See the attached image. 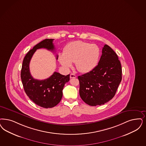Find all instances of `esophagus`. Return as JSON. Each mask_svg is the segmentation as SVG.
<instances>
[{"label":"esophagus","mask_w":146,"mask_h":146,"mask_svg":"<svg viewBox=\"0 0 146 146\" xmlns=\"http://www.w3.org/2000/svg\"><path fill=\"white\" fill-rule=\"evenodd\" d=\"M76 76L75 75V74H70V79H73V78H76Z\"/></svg>","instance_id":"34e87169"}]
</instances>
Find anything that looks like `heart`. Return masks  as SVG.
I'll list each match as a JSON object with an SVG mask.
<instances>
[{
	"label": "heart",
	"instance_id": "1",
	"mask_svg": "<svg viewBox=\"0 0 146 146\" xmlns=\"http://www.w3.org/2000/svg\"><path fill=\"white\" fill-rule=\"evenodd\" d=\"M100 54L98 46L82 41H72L66 46L64 54L59 60L66 68H70L75 62L76 68L81 73H87L96 66Z\"/></svg>",
	"mask_w": 146,
	"mask_h": 146
}]
</instances>
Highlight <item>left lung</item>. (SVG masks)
<instances>
[{"label": "left lung", "instance_id": "obj_1", "mask_svg": "<svg viewBox=\"0 0 146 146\" xmlns=\"http://www.w3.org/2000/svg\"><path fill=\"white\" fill-rule=\"evenodd\" d=\"M78 79L79 94L86 104L96 106L111 100L122 80L120 61L115 52L105 45L98 64Z\"/></svg>", "mask_w": 146, "mask_h": 146}]
</instances>
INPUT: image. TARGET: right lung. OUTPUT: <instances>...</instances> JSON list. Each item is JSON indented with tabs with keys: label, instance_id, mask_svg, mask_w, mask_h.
<instances>
[{
	"label": "right lung",
	"instance_id": "obj_1",
	"mask_svg": "<svg viewBox=\"0 0 146 146\" xmlns=\"http://www.w3.org/2000/svg\"><path fill=\"white\" fill-rule=\"evenodd\" d=\"M52 39H46L36 44L25 55L21 70V79L24 91L36 105L43 108H52L57 105L62 96V90L66 82L70 80V74L64 76L58 72L45 80H36L31 74V59L38 49L44 48L53 51L55 49ZM58 56L56 55V59Z\"/></svg>",
	"mask_w": 146,
	"mask_h": 146
}]
</instances>
